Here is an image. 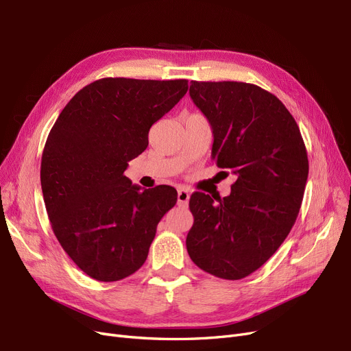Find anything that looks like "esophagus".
Returning a JSON list of instances; mask_svg holds the SVG:
<instances>
[{
    "instance_id": "34e87169",
    "label": "esophagus",
    "mask_w": 351,
    "mask_h": 351,
    "mask_svg": "<svg viewBox=\"0 0 351 351\" xmlns=\"http://www.w3.org/2000/svg\"><path fill=\"white\" fill-rule=\"evenodd\" d=\"M189 196H191V193L186 189H184V188L178 189V205L179 206H188Z\"/></svg>"
}]
</instances>
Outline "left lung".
<instances>
[{
	"label": "left lung",
	"mask_w": 351,
	"mask_h": 351,
	"mask_svg": "<svg viewBox=\"0 0 351 351\" xmlns=\"http://www.w3.org/2000/svg\"><path fill=\"white\" fill-rule=\"evenodd\" d=\"M212 126V159L237 180L230 196L195 192L191 260L218 278L241 280L276 254L298 217L308 176L297 121L269 91L242 82H191Z\"/></svg>",
	"instance_id": "left-lung-1"
}]
</instances>
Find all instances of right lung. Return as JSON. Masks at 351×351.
<instances>
[{
  "instance_id": "add662e5",
  "label": "right lung",
  "mask_w": 351,
  "mask_h": 351,
  "mask_svg": "<svg viewBox=\"0 0 351 351\" xmlns=\"http://www.w3.org/2000/svg\"><path fill=\"white\" fill-rule=\"evenodd\" d=\"M186 91L185 79H100L77 91L51 128L40 171L45 209L60 245L90 278L112 282L138 271L175 206V188L142 191L125 171Z\"/></svg>"
}]
</instances>
